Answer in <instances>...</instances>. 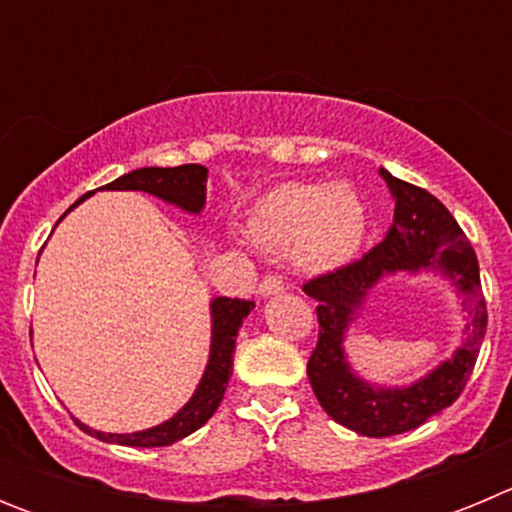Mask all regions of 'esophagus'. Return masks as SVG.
I'll list each match as a JSON object with an SVG mask.
<instances>
[{
  "instance_id": "esophagus-1",
  "label": "esophagus",
  "mask_w": 512,
  "mask_h": 512,
  "mask_svg": "<svg viewBox=\"0 0 512 512\" xmlns=\"http://www.w3.org/2000/svg\"><path fill=\"white\" fill-rule=\"evenodd\" d=\"M284 292V284L279 277H264L259 282V295L261 297H274V295H282Z\"/></svg>"
}]
</instances>
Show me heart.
<instances>
[{
  "label": "heart",
  "instance_id": "heart-1",
  "mask_svg": "<svg viewBox=\"0 0 512 512\" xmlns=\"http://www.w3.org/2000/svg\"><path fill=\"white\" fill-rule=\"evenodd\" d=\"M369 228L361 194L351 184L287 182L269 189L248 215L253 243L271 253L289 251L292 264L320 274L346 266Z\"/></svg>",
  "mask_w": 512,
  "mask_h": 512
}]
</instances>
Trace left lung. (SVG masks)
Listing matches in <instances>:
<instances>
[{
	"label": "left lung",
	"instance_id": "left-lung-1",
	"mask_svg": "<svg viewBox=\"0 0 512 512\" xmlns=\"http://www.w3.org/2000/svg\"><path fill=\"white\" fill-rule=\"evenodd\" d=\"M379 176L395 200L392 228L361 261L307 282L305 295L318 302V346L307 361L312 392L336 423L369 438L397 436L449 408L467 387L485 338L487 312L479 264L467 235L446 207L425 189L402 182L379 166ZM431 270L457 289L465 310V338L451 360L410 385H374L355 372L345 354V338L365 300L382 278L417 276Z\"/></svg>",
	"mask_w": 512,
	"mask_h": 512
}]
</instances>
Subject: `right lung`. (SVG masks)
Masks as SVG:
<instances>
[{
    "label": "right lung",
    "mask_w": 512,
    "mask_h": 512,
    "mask_svg": "<svg viewBox=\"0 0 512 512\" xmlns=\"http://www.w3.org/2000/svg\"><path fill=\"white\" fill-rule=\"evenodd\" d=\"M102 189L107 192H146L158 197L166 205H174L189 215H200L207 202V169L200 164H184V166H143L130 174H122L115 182L104 184ZM94 194V192H92ZM84 194L79 202L63 212L61 220L74 210L76 205L87 200ZM58 220V223H61ZM256 307L251 300H230V297H212L210 302V320H212V336H210V356H207L205 374L194 395L184 402L182 408L176 410L164 423L146 428V431L135 433H104L97 428H89L87 423H76L104 443H120V446H135V449H153V446H171V443L182 441L189 433L207 423L215 415L217 405L223 402L225 390H228V379L233 374V354H235V336L248 312Z\"/></svg>",
    "instance_id": "add662e5"
}]
</instances>
